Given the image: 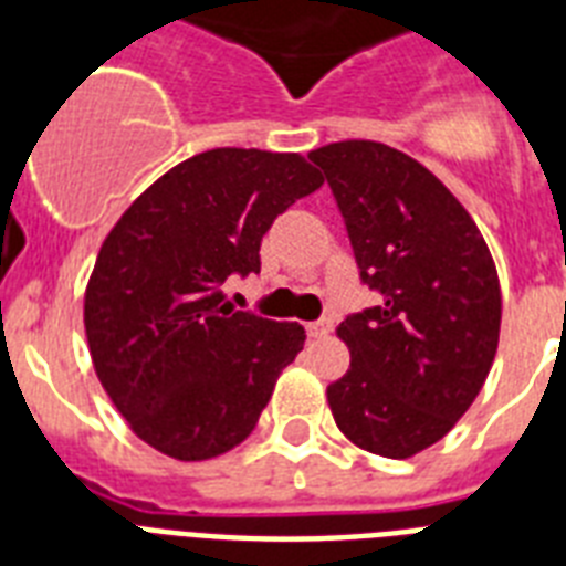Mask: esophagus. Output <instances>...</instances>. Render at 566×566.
Listing matches in <instances>:
<instances>
[{
	"label": "esophagus",
	"mask_w": 566,
	"mask_h": 566,
	"mask_svg": "<svg viewBox=\"0 0 566 566\" xmlns=\"http://www.w3.org/2000/svg\"><path fill=\"white\" fill-rule=\"evenodd\" d=\"M332 328H335V319L319 317V319H314V323H308V326H305V332H308V337H328L332 335Z\"/></svg>",
	"instance_id": "1"
}]
</instances>
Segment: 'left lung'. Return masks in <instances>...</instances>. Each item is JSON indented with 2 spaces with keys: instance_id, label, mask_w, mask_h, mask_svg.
I'll use <instances>...</instances> for the list:
<instances>
[{
  "instance_id": "1",
  "label": "left lung",
  "mask_w": 566,
  "mask_h": 566,
  "mask_svg": "<svg viewBox=\"0 0 566 566\" xmlns=\"http://www.w3.org/2000/svg\"><path fill=\"white\" fill-rule=\"evenodd\" d=\"M308 158L335 193L361 284L378 293L337 328L353 364L328 405L353 443L411 458L455 426L491 373L496 266L464 205L399 149L344 140Z\"/></svg>"
}]
</instances>
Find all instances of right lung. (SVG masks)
I'll list each match as a JSON object with an SVG mask.
<instances>
[{
  "label": "right lung",
  "mask_w": 566,
  "mask_h": 566,
  "mask_svg": "<svg viewBox=\"0 0 566 566\" xmlns=\"http://www.w3.org/2000/svg\"><path fill=\"white\" fill-rule=\"evenodd\" d=\"M323 185L302 155L211 149L132 202L84 296L93 367L137 438L179 461L249 438L305 328L222 305V282L261 273V238Z\"/></svg>",
  "instance_id": "1"
}]
</instances>
